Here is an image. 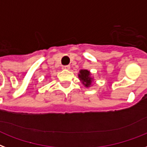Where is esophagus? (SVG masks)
Masks as SVG:
<instances>
[{
	"instance_id": "obj_1",
	"label": "esophagus",
	"mask_w": 147,
	"mask_h": 147,
	"mask_svg": "<svg viewBox=\"0 0 147 147\" xmlns=\"http://www.w3.org/2000/svg\"><path fill=\"white\" fill-rule=\"evenodd\" d=\"M63 69L64 70H70V65H66V66H63Z\"/></svg>"
}]
</instances>
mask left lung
<instances>
[{"instance_id": "left-lung-1", "label": "left lung", "mask_w": 147, "mask_h": 147, "mask_svg": "<svg viewBox=\"0 0 147 147\" xmlns=\"http://www.w3.org/2000/svg\"><path fill=\"white\" fill-rule=\"evenodd\" d=\"M78 77L80 80L84 84L86 87H89L92 84V82L94 81V78L91 77V74L89 70H80L78 74Z\"/></svg>"}]
</instances>
